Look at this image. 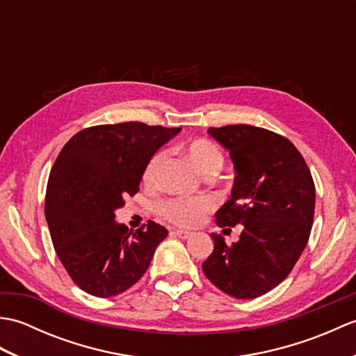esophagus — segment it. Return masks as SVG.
Returning a JSON list of instances; mask_svg holds the SVG:
<instances>
[{"label": "esophagus", "instance_id": "esophagus-1", "mask_svg": "<svg viewBox=\"0 0 356 356\" xmlns=\"http://www.w3.org/2000/svg\"><path fill=\"white\" fill-rule=\"evenodd\" d=\"M172 232L176 234V236H177V237H180V238H188V237H191V236H193V232H190V231H184V229H174Z\"/></svg>", "mask_w": 356, "mask_h": 356}]
</instances>
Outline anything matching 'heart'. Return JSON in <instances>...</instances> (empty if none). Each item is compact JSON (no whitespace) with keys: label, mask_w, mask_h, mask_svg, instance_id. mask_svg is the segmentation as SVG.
Returning <instances> with one entry per match:
<instances>
[{"label":"heart","mask_w":356,"mask_h":356,"mask_svg":"<svg viewBox=\"0 0 356 356\" xmlns=\"http://www.w3.org/2000/svg\"><path fill=\"white\" fill-rule=\"evenodd\" d=\"M190 161L203 174L217 172L223 165V154L216 143L199 139L191 142L186 148ZM166 161V151H157L149 159L143 171V182L148 186H156L161 182L162 170ZM211 209V200L207 197H171L157 205V214L166 222L177 226H195Z\"/></svg>","instance_id":"obj_1"}]
</instances>
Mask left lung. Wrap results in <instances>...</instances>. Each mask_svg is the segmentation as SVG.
Here are the masks:
<instances>
[{"label":"left lung","instance_id":"left-lung-1","mask_svg":"<svg viewBox=\"0 0 356 356\" xmlns=\"http://www.w3.org/2000/svg\"><path fill=\"white\" fill-rule=\"evenodd\" d=\"M236 166L231 199L216 213L225 231L243 225L226 245L213 232L214 251L203 261L208 280L238 300L261 297L291 274L311 236L315 184L311 170L282 134L252 125L211 127Z\"/></svg>","mask_w":356,"mask_h":356}]
</instances>
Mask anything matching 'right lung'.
I'll return each instance as SVG.
<instances>
[{"label": "right lung", "instance_id": "1", "mask_svg": "<svg viewBox=\"0 0 356 356\" xmlns=\"http://www.w3.org/2000/svg\"><path fill=\"white\" fill-rule=\"evenodd\" d=\"M179 131L143 122L95 125L78 131L58 154L45 218L58 259L84 292L108 298L130 289L168 236L151 220L128 231L115 222V211L138 194L151 156Z\"/></svg>", "mask_w": 356, "mask_h": 356}]
</instances>
